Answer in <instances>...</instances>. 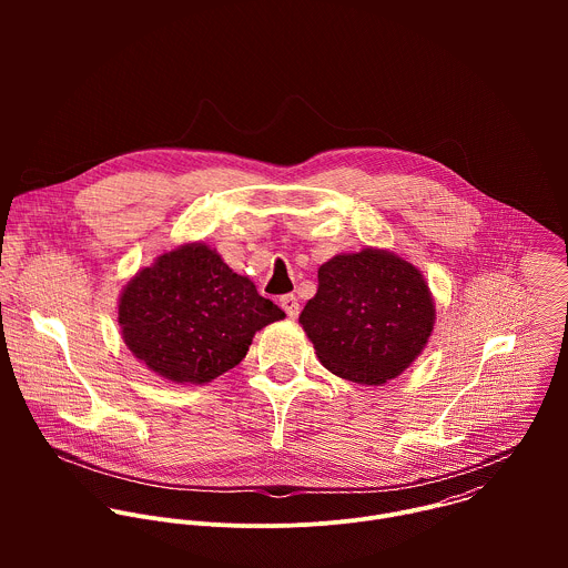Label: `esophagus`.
<instances>
[{
  "instance_id": "obj_1",
  "label": "esophagus",
  "mask_w": 568,
  "mask_h": 568,
  "mask_svg": "<svg viewBox=\"0 0 568 568\" xmlns=\"http://www.w3.org/2000/svg\"><path fill=\"white\" fill-rule=\"evenodd\" d=\"M281 307L285 310V314H287L290 318H296V316H298V312H301L298 298H296L294 294H285V296H281Z\"/></svg>"
}]
</instances>
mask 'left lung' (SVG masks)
I'll use <instances>...</instances> for the list:
<instances>
[{"label":"left lung","instance_id":"left-lung-1","mask_svg":"<svg viewBox=\"0 0 568 568\" xmlns=\"http://www.w3.org/2000/svg\"><path fill=\"white\" fill-rule=\"evenodd\" d=\"M434 316L429 287L414 265L364 250L321 265L318 290L298 321L331 373L384 384L420 355Z\"/></svg>","mask_w":568,"mask_h":568}]
</instances>
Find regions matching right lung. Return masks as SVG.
Instances as JSON below:
<instances>
[{"mask_svg": "<svg viewBox=\"0 0 568 568\" xmlns=\"http://www.w3.org/2000/svg\"><path fill=\"white\" fill-rule=\"evenodd\" d=\"M283 316L202 242L159 256L119 301L128 348L161 377L191 384L237 366L254 335Z\"/></svg>", "mask_w": 568, "mask_h": 568, "instance_id": "add662e5", "label": "right lung"}]
</instances>
